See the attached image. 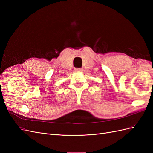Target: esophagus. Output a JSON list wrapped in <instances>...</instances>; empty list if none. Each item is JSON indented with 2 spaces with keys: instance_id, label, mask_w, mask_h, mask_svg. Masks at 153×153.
<instances>
[{
  "instance_id": "1",
  "label": "esophagus",
  "mask_w": 153,
  "mask_h": 153,
  "mask_svg": "<svg viewBox=\"0 0 153 153\" xmlns=\"http://www.w3.org/2000/svg\"><path fill=\"white\" fill-rule=\"evenodd\" d=\"M83 70L82 68H75L76 71H82Z\"/></svg>"
}]
</instances>
